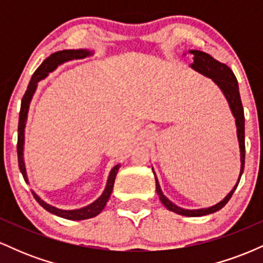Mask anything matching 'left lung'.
<instances>
[{"mask_svg":"<svg viewBox=\"0 0 263 263\" xmlns=\"http://www.w3.org/2000/svg\"><path fill=\"white\" fill-rule=\"evenodd\" d=\"M190 53L194 55L193 60L194 62L192 63V68L194 70L199 71L205 77L210 78L218 84V86L222 90L224 95L228 99L229 105H230V108L234 114L235 119H236V126H237V137H238V143H240V151H241V172H240V177H238V182H240L241 176H242L243 172V167H245V117H243V107H242V102H241V98H240V92H238V85H237V80L235 74L232 73V70L229 68L226 64H222V63L218 62L216 59H214L213 57L209 55V54L200 52V50H190ZM155 173V172H153ZM156 178V189L157 193H158L159 199L167 208L168 210L174 211V213L179 214V215H184V216H204L208 215V214H213L215 211H218L224 208L228 201L230 200L232 194H234L235 189L237 188L238 182L236 183V185L234 186V189L226 195V198L224 200L220 201L219 204L214 205V206L208 208V209H198V210H186V209H182V208L177 206L172 203L171 200H168L167 198L163 195L161 186H159L158 180Z\"/></svg>","mask_w":263,"mask_h":263,"instance_id":"left-lung-1","label":"left lung"}]
</instances>
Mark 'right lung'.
Listing matches in <instances>:
<instances>
[{
    "instance_id": "right-lung-1",
    "label": "right lung",
    "mask_w": 263,
    "mask_h": 263,
    "mask_svg": "<svg viewBox=\"0 0 263 263\" xmlns=\"http://www.w3.org/2000/svg\"><path fill=\"white\" fill-rule=\"evenodd\" d=\"M89 52L87 50H60V52L53 53L52 55L48 57L47 59L42 63L41 66L34 71L33 74L31 81H29L28 87H27L25 95H23L22 104H21V111H20V121H18V141H17V156H18V165H20L21 173H22L23 178H25L26 183L28 182L27 179V173H26V167L25 162H23V142H25V127H26V120H27V114H28L29 108V102L32 100V96L34 93L35 89H37V83L41 79L47 77V74L49 71L54 70L59 64L62 63L68 62V60L73 59H81L85 58L86 55H89ZM120 164L115 165V167L111 170L110 176H108L106 188H105L104 193L101 194V197L98 199V200L93 201L92 204L87 205L85 208H81V209L78 210H60L57 209V208L52 206V205L44 203L43 200H41V198L38 197L35 193L32 192L33 197H34L35 200L38 201V204L41 205L42 208H44L45 210L49 211V213L54 214V215L60 216V218H64L68 220H85L93 218V216L99 215L102 210H104L105 205H106L108 198H110L111 192L114 189V183L115 179H116V174L119 172Z\"/></svg>"
}]
</instances>
